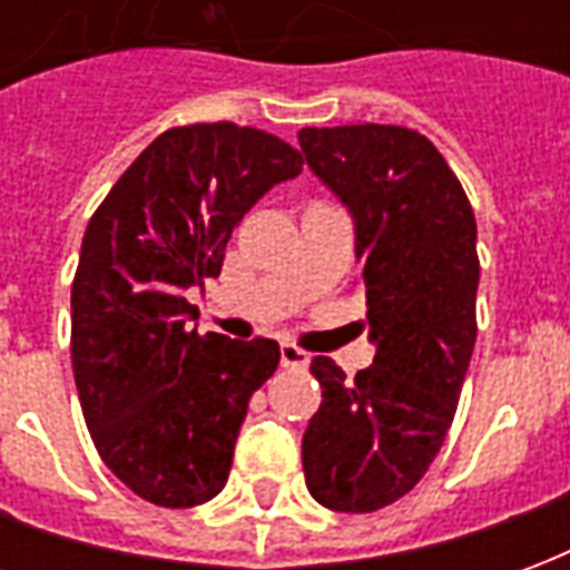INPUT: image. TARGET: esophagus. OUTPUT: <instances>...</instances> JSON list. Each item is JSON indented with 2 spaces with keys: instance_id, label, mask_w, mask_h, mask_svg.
<instances>
[{
  "instance_id": "34e87169",
  "label": "esophagus",
  "mask_w": 570,
  "mask_h": 570,
  "mask_svg": "<svg viewBox=\"0 0 570 570\" xmlns=\"http://www.w3.org/2000/svg\"><path fill=\"white\" fill-rule=\"evenodd\" d=\"M308 363V351H302V347H296L293 342H284V345H281V366H286V370H305Z\"/></svg>"
}]
</instances>
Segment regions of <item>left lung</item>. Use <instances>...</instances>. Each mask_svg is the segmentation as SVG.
I'll list each match as a JSON object with an SVG mask.
<instances>
[{"mask_svg": "<svg viewBox=\"0 0 570 570\" xmlns=\"http://www.w3.org/2000/svg\"><path fill=\"white\" fill-rule=\"evenodd\" d=\"M298 146L354 216L375 342L354 379L335 360H311L323 403L302 436V466L314 501L372 513L419 485L452 428L476 345V219L419 130L302 128Z\"/></svg>", "mask_w": 570, "mask_h": 570, "instance_id": "8db88e82", "label": "left lung"}]
</instances>
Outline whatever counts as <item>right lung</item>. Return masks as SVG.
Listing matches in <instances>:
<instances>
[{"mask_svg":"<svg viewBox=\"0 0 570 570\" xmlns=\"http://www.w3.org/2000/svg\"><path fill=\"white\" fill-rule=\"evenodd\" d=\"M302 174L274 134L232 121L164 130L121 174L81 240L72 372L104 464L158 507L223 491L249 396L272 379V338L188 330L186 293L219 277L244 213Z\"/></svg>","mask_w":570,"mask_h":570,"instance_id":"obj_1","label":"right lung"}]
</instances>
